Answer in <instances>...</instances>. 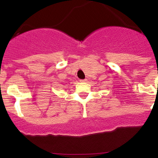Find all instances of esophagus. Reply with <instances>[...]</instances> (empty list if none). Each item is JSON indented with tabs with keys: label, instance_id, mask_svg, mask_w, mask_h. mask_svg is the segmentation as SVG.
Wrapping results in <instances>:
<instances>
[{
	"label": "esophagus",
	"instance_id": "esophagus-1",
	"mask_svg": "<svg viewBox=\"0 0 158 158\" xmlns=\"http://www.w3.org/2000/svg\"><path fill=\"white\" fill-rule=\"evenodd\" d=\"M80 81H81V82H86L87 79H81Z\"/></svg>",
	"mask_w": 158,
	"mask_h": 158
}]
</instances>
